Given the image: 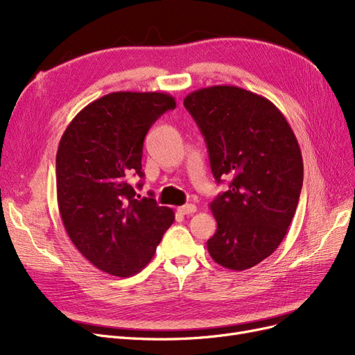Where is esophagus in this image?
<instances>
[{"label":"esophagus","instance_id":"obj_1","mask_svg":"<svg viewBox=\"0 0 355 355\" xmlns=\"http://www.w3.org/2000/svg\"><path fill=\"white\" fill-rule=\"evenodd\" d=\"M178 211L182 214H192L197 211V207L194 206V204H185V206L178 207Z\"/></svg>","mask_w":355,"mask_h":355}]
</instances>
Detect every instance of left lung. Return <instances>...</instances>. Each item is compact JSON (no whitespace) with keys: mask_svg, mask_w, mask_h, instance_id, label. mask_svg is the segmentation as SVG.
Here are the masks:
<instances>
[{"mask_svg":"<svg viewBox=\"0 0 355 355\" xmlns=\"http://www.w3.org/2000/svg\"><path fill=\"white\" fill-rule=\"evenodd\" d=\"M185 108L206 139L211 173L231 179L210 202L218 230L211 259L244 271L271 256L292 222L304 182L296 136L277 106L235 85L189 93Z\"/></svg>","mask_w":355,"mask_h":355,"instance_id":"1","label":"left lung"}]
</instances>
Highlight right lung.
I'll return each instance as SVG.
<instances>
[{
    "instance_id": "add662e5",
    "label": "right lung",
    "mask_w": 355,
    "mask_h": 355,
    "mask_svg": "<svg viewBox=\"0 0 355 355\" xmlns=\"http://www.w3.org/2000/svg\"><path fill=\"white\" fill-rule=\"evenodd\" d=\"M176 108L158 92H114L83 108L63 132L56 155L58 206L71 241L101 271L130 277L149 263L175 211L136 200L144 178V139ZM142 187V184H139Z\"/></svg>"
}]
</instances>
